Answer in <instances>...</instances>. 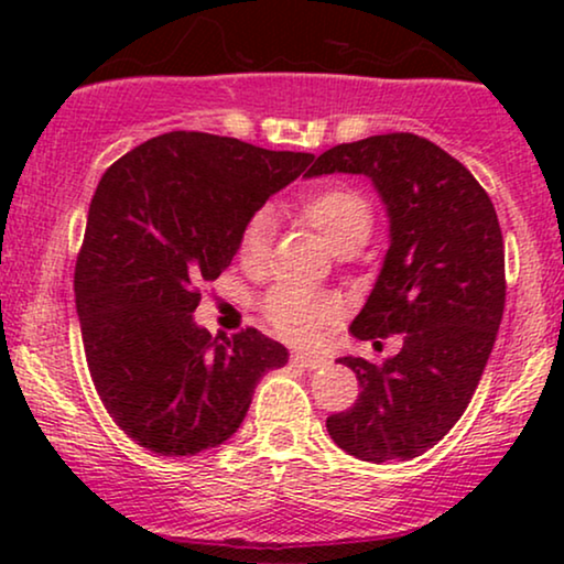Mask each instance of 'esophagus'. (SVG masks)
Here are the masks:
<instances>
[{
    "instance_id": "esophagus-1",
    "label": "esophagus",
    "mask_w": 564,
    "mask_h": 564,
    "mask_svg": "<svg viewBox=\"0 0 564 564\" xmlns=\"http://www.w3.org/2000/svg\"><path fill=\"white\" fill-rule=\"evenodd\" d=\"M292 361H295V365H300V367H305V369H318V367L326 365V359L318 357V354H307V351H295V354H292Z\"/></svg>"
}]
</instances>
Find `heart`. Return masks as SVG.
Returning <instances> with one entry per match:
<instances>
[{
  "instance_id": "heart-1",
  "label": "heart",
  "mask_w": 564,
  "mask_h": 564,
  "mask_svg": "<svg viewBox=\"0 0 564 564\" xmlns=\"http://www.w3.org/2000/svg\"><path fill=\"white\" fill-rule=\"evenodd\" d=\"M297 215L307 226L318 230V236L338 257H349L367 243L375 228V210L367 195L349 184H326L300 199ZM274 223L267 210H257L241 226L236 241V257L246 272H261L272 251ZM338 300L321 292L280 284L264 300V318L276 334L292 344L315 341L323 330L330 328L338 318Z\"/></svg>"
}]
</instances>
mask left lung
Returning a JSON list of instances; mask_svg holds the SVG:
<instances>
[{
    "instance_id": "left-lung-1",
    "label": "left lung",
    "mask_w": 564,
    "mask_h": 564,
    "mask_svg": "<svg viewBox=\"0 0 564 564\" xmlns=\"http://www.w3.org/2000/svg\"><path fill=\"white\" fill-rule=\"evenodd\" d=\"M365 174L390 215V249L351 334H403L380 367L361 357L359 398L326 419L354 457L413 459L449 434L475 395L506 305V253L496 207L465 164L413 133H384L321 153L307 176Z\"/></svg>"
}]
</instances>
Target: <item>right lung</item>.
Listing matches in <instances>:
<instances>
[{
    "instance_id": "obj_1",
    "label": "right lung",
    "mask_w": 564,
    "mask_h": 564,
    "mask_svg": "<svg viewBox=\"0 0 564 564\" xmlns=\"http://www.w3.org/2000/svg\"><path fill=\"white\" fill-rule=\"evenodd\" d=\"M313 153L174 130L102 174L74 269L91 382L110 419L161 457H192L241 426L257 382L288 365L246 328L213 338L192 313L199 284L236 257L241 226Z\"/></svg>"
}]
</instances>
